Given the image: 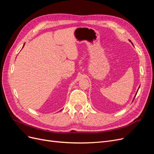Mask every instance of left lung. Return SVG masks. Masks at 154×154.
Returning <instances> with one entry per match:
<instances>
[{
    "instance_id": "1",
    "label": "left lung",
    "mask_w": 154,
    "mask_h": 154,
    "mask_svg": "<svg viewBox=\"0 0 154 154\" xmlns=\"http://www.w3.org/2000/svg\"><path fill=\"white\" fill-rule=\"evenodd\" d=\"M129 41L130 42H131V41H130V40H129ZM139 88H138V90H139ZM138 90L137 91V92H136V95H135V96H134V98H135V97H136V94H137V91H138ZM134 100H133V101H134Z\"/></svg>"
}]
</instances>
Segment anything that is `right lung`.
Instances as JSON below:
<instances>
[{"instance_id":"1","label":"right lung","mask_w":154,"mask_h":154,"mask_svg":"<svg viewBox=\"0 0 154 154\" xmlns=\"http://www.w3.org/2000/svg\"><path fill=\"white\" fill-rule=\"evenodd\" d=\"M24 45H25V44H24V45H23V48H24Z\"/></svg>"}]
</instances>
